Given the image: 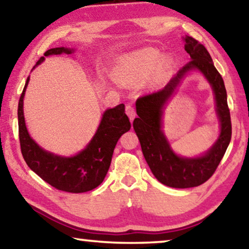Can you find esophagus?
<instances>
[{"instance_id":"34e87169","label":"esophagus","mask_w":249,"mask_h":249,"mask_svg":"<svg viewBox=\"0 0 249 249\" xmlns=\"http://www.w3.org/2000/svg\"><path fill=\"white\" fill-rule=\"evenodd\" d=\"M126 114L128 115V117H129V120L131 121H133V118L135 117V115H136V112H135V108L134 107H133L132 105H128L126 106Z\"/></svg>"}]
</instances>
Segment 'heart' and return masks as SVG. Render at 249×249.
<instances>
[{"instance_id": "b5f03b06", "label": "heart", "mask_w": 249, "mask_h": 249, "mask_svg": "<svg viewBox=\"0 0 249 249\" xmlns=\"http://www.w3.org/2000/svg\"><path fill=\"white\" fill-rule=\"evenodd\" d=\"M160 54L154 49H144L135 53L132 58H128L127 61L135 64L142 73H148L155 68Z\"/></svg>"}]
</instances>
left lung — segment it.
<instances>
[{
	"mask_svg": "<svg viewBox=\"0 0 249 249\" xmlns=\"http://www.w3.org/2000/svg\"><path fill=\"white\" fill-rule=\"evenodd\" d=\"M184 42V50L190 54L191 60L180 69L164 88L137 99L136 113L139 117L133 122V127L152 173L161 183L178 189L198 187L209 180L224 158L231 140V112L222 77L214 68L213 59L203 44L192 36H185ZM194 69L200 70L213 86L222 131L217 142L205 156L187 159L173 153L160 129V116L162 106L179 79Z\"/></svg>",
	"mask_w": 249,
	"mask_h": 249,
	"instance_id": "left-lung-1",
	"label": "left lung"
}]
</instances>
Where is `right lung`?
I'll use <instances>...</instances> for the list:
<instances>
[{"label": "right lung", "mask_w": 249, "mask_h": 249, "mask_svg": "<svg viewBox=\"0 0 249 249\" xmlns=\"http://www.w3.org/2000/svg\"><path fill=\"white\" fill-rule=\"evenodd\" d=\"M70 53L71 50L61 47L49 49L44 55ZM43 59L44 57L40 58L36 66ZM28 83L29 77L18 107V139L25 163L42 180L58 190L80 194L97 188L108 171L118 140L131 128V122L125 114V105L120 104L104 113L95 136L79 154L71 158L58 157L42 150L29 135L23 116V97Z\"/></svg>", "instance_id": "right-lung-1"}]
</instances>
